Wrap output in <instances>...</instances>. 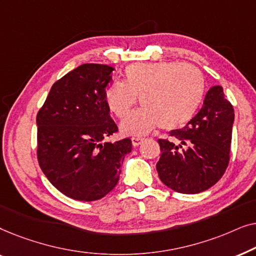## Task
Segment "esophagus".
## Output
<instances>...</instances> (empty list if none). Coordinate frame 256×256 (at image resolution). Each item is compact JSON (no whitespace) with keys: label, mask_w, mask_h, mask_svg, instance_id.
Wrapping results in <instances>:
<instances>
[{"label":"esophagus","mask_w":256,"mask_h":256,"mask_svg":"<svg viewBox=\"0 0 256 256\" xmlns=\"http://www.w3.org/2000/svg\"><path fill=\"white\" fill-rule=\"evenodd\" d=\"M143 141H144V138H138V136H136V138H132V146H140Z\"/></svg>","instance_id":"34e87169"}]
</instances>
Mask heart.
I'll use <instances>...</instances> for the list:
<instances>
[{
    "mask_svg": "<svg viewBox=\"0 0 256 256\" xmlns=\"http://www.w3.org/2000/svg\"><path fill=\"white\" fill-rule=\"evenodd\" d=\"M124 78L108 87L106 101L115 116L124 118L140 96L143 108L122 124L128 134H143L157 124L164 130L183 127L198 112L206 92L200 70L177 62H135L126 68Z\"/></svg>",
    "mask_w": 256,
    "mask_h": 256,
    "instance_id": "obj_1",
    "label": "heart"
}]
</instances>
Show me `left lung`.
Here are the masks:
<instances>
[{"instance_id":"left-lung-1","label":"left lung","mask_w":256,"mask_h":256,"mask_svg":"<svg viewBox=\"0 0 256 256\" xmlns=\"http://www.w3.org/2000/svg\"><path fill=\"white\" fill-rule=\"evenodd\" d=\"M234 110L222 86L206 94L200 110L171 140L160 138L156 164L160 180L180 194H199L213 186L228 166Z\"/></svg>"}]
</instances>
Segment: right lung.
Instances as JSON below:
<instances>
[{
	"mask_svg": "<svg viewBox=\"0 0 256 256\" xmlns=\"http://www.w3.org/2000/svg\"><path fill=\"white\" fill-rule=\"evenodd\" d=\"M114 68L84 64L52 85L37 113V160L54 186L80 202L102 198L118 184L132 140L107 142L118 132L106 87Z\"/></svg>",
	"mask_w": 256,
	"mask_h": 256,
	"instance_id": "right-lung-1",
	"label": "right lung"
}]
</instances>
